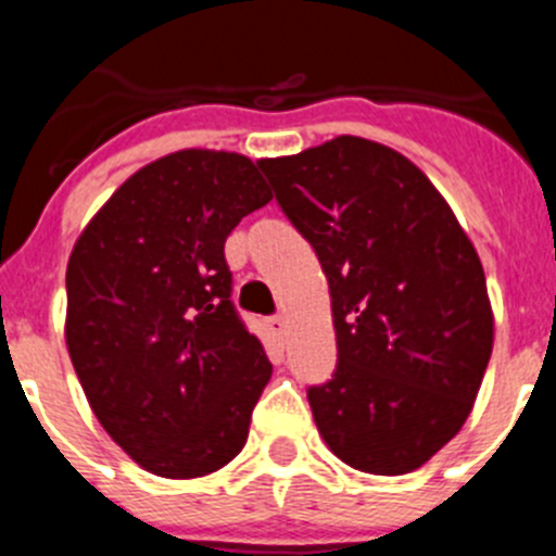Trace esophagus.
Returning <instances> with one entry per match:
<instances>
[{
    "mask_svg": "<svg viewBox=\"0 0 556 556\" xmlns=\"http://www.w3.org/2000/svg\"><path fill=\"white\" fill-rule=\"evenodd\" d=\"M267 328L275 333V337H281L283 328H287V320H283L281 314H275V317H269L267 320Z\"/></svg>",
    "mask_w": 556,
    "mask_h": 556,
    "instance_id": "obj_1",
    "label": "esophagus"
}]
</instances>
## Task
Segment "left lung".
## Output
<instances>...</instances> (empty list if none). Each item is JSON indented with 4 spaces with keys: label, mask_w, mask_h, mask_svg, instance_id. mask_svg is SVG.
<instances>
[{
    "label": "left lung",
    "mask_w": 556,
    "mask_h": 556,
    "mask_svg": "<svg viewBox=\"0 0 556 556\" xmlns=\"http://www.w3.org/2000/svg\"><path fill=\"white\" fill-rule=\"evenodd\" d=\"M258 166L331 292L337 370L308 387L317 431L362 473H412L468 420L493 353L476 248L424 172L378 141L337 136Z\"/></svg>",
    "instance_id": "obj_1"
}]
</instances>
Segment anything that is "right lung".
<instances>
[{"instance_id":"1","label":"right lung","mask_w":556,"mask_h":556,"mask_svg":"<svg viewBox=\"0 0 556 556\" xmlns=\"http://www.w3.org/2000/svg\"><path fill=\"white\" fill-rule=\"evenodd\" d=\"M269 200L239 152L178 150L113 191L68 255V356L150 473L208 476L248 443L273 365L230 303L225 239Z\"/></svg>"}]
</instances>
